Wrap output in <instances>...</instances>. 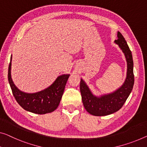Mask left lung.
I'll use <instances>...</instances> for the list:
<instances>
[{
	"mask_svg": "<svg viewBox=\"0 0 147 147\" xmlns=\"http://www.w3.org/2000/svg\"><path fill=\"white\" fill-rule=\"evenodd\" d=\"M114 42L119 45L125 57L127 65L125 80L122 86L113 92L98 97L93 95L84 81L81 79L80 90L83 105L91 115L104 116L117 111L123 106L134 85L132 54L127 41L119 32H117V39Z\"/></svg>",
	"mask_w": 147,
	"mask_h": 147,
	"instance_id": "obj_1",
	"label": "left lung"
}]
</instances>
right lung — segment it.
<instances>
[{
	"label": "right lung",
	"mask_w": 147,
	"mask_h": 147,
	"mask_svg": "<svg viewBox=\"0 0 147 147\" xmlns=\"http://www.w3.org/2000/svg\"><path fill=\"white\" fill-rule=\"evenodd\" d=\"M11 61L8 67V78L13 95L18 104L25 110L37 114H45L55 110L59 105L65 85L70 74L58 76L47 88L36 93H26L15 86L11 78Z\"/></svg>",
	"instance_id": "obj_1"
}]
</instances>
